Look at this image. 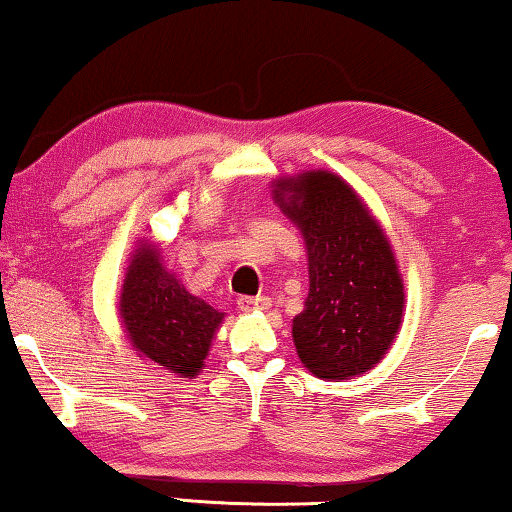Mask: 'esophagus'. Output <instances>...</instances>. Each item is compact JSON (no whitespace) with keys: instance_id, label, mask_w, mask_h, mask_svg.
<instances>
[{"instance_id":"esophagus-1","label":"esophagus","mask_w":512,"mask_h":512,"mask_svg":"<svg viewBox=\"0 0 512 512\" xmlns=\"http://www.w3.org/2000/svg\"><path fill=\"white\" fill-rule=\"evenodd\" d=\"M270 303H272V300H270L268 296H256V298H251V296H240V298H237V307H240L242 312L268 310Z\"/></svg>"}]
</instances>
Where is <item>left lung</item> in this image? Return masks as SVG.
<instances>
[{
  "label": "left lung",
  "mask_w": 512,
  "mask_h": 512,
  "mask_svg": "<svg viewBox=\"0 0 512 512\" xmlns=\"http://www.w3.org/2000/svg\"><path fill=\"white\" fill-rule=\"evenodd\" d=\"M272 198L305 240L310 293L293 319L298 359L321 380H349L389 352L405 310L391 242L361 195L328 170L272 181Z\"/></svg>",
  "instance_id": "obj_1"
}]
</instances>
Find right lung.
I'll return each mask as SVG.
<instances>
[{"mask_svg":"<svg viewBox=\"0 0 512 512\" xmlns=\"http://www.w3.org/2000/svg\"><path fill=\"white\" fill-rule=\"evenodd\" d=\"M118 317L130 345L165 373L193 380L205 368L223 312L186 291L158 244L139 240L125 268Z\"/></svg>","mask_w":512,"mask_h":512,"instance_id":"obj_1","label":"right lung"}]
</instances>
